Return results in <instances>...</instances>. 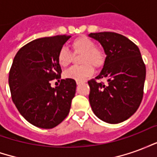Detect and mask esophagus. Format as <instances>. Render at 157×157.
Instances as JSON below:
<instances>
[{
  "instance_id": "1",
  "label": "esophagus",
  "mask_w": 157,
  "mask_h": 157,
  "mask_svg": "<svg viewBox=\"0 0 157 157\" xmlns=\"http://www.w3.org/2000/svg\"><path fill=\"white\" fill-rule=\"evenodd\" d=\"M82 82H76V84H77V85H81Z\"/></svg>"
}]
</instances>
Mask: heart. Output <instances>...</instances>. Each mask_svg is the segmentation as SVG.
<instances>
[{
    "label": "heart",
    "mask_w": 157,
    "mask_h": 157,
    "mask_svg": "<svg viewBox=\"0 0 157 157\" xmlns=\"http://www.w3.org/2000/svg\"><path fill=\"white\" fill-rule=\"evenodd\" d=\"M73 55H82L80 63L83 64L69 69L64 73V76L67 79H72L76 82H81L92 75L94 68H102L106 61V54L102 48L96 46L95 42L86 36H81L71 44ZM72 55L68 49L62 48L57 55L59 65L65 68L72 62Z\"/></svg>",
    "instance_id": "b5f03b06"
}]
</instances>
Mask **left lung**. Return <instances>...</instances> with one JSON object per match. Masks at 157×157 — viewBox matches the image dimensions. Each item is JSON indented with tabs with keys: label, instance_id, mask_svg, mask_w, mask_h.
Masks as SVG:
<instances>
[{
	"label": "left lung",
	"instance_id": "1",
	"mask_svg": "<svg viewBox=\"0 0 157 157\" xmlns=\"http://www.w3.org/2000/svg\"><path fill=\"white\" fill-rule=\"evenodd\" d=\"M107 55L102 71L88 81L89 101L101 120L118 124L135 113L143 98L145 65L138 46L125 36L113 32L90 33ZM105 78L106 85L97 79Z\"/></svg>",
	"mask_w": 157,
	"mask_h": 157
}]
</instances>
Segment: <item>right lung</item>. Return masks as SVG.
I'll list each match as a JSON object with an SVG mask.
<instances>
[{
    "label": "right lung",
    "mask_w": 157,
    "mask_h": 157,
    "mask_svg": "<svg viewBox=\"0 0 157 157\" xmlns=\"http://www.w3.org/2000/svg\"><path fill=\"white\" fill-rule=\"evenodd\" d=\"M71 36L57 35L33 40L17 53L9 72L12 101L21 115L34 126L52 128L69 114L75 97V80H61L57 55Z\"/></svg>",
    "instance_id": "obj_1"
}]
</instances>
